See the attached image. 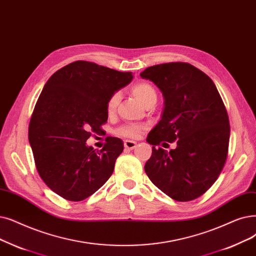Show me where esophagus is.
<instances>
[{
  "label": "esophagus",
  "mask_w": 256,
  "mask_h": 256,
  "mask_svg": "<svg viewBox=\"0 0 256 256\" xmlns=\"http://www.w3.org/2000/svg\"><path fill=\"white\" fill-rule=\"evenodd\" d=\"M137 146V142L132 140H124V148L126 150H134Z\"/></svg>",
  "instance_id": "esophagus-1"
}]
</instances>
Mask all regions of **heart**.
<instances>
[{
	"mask_svg": "<svg viewBox=\"0 0 256 256\" xmlns=\"http://www.w3.org/2000/svg\"><path fill=\"white\" fill-rule=\"evenodd\" d=\"M132 92L136 96L138 100L144 106H146L150 102H156L157 100V93H156V90L154 86L146 82H140L135 84L132 86ZM120 102V93L116 92L112 96L108 98V100L106 102V114L108 116L113 115L117 106ZM142 128L137 124H126L122 126L116 130V134L122 137H128V138H137L140 134Z\"/></svg>",
	"mask_w": 256,
	"mask_h": 256,
	"instance_id": "heart-1",
	"label": "heart"
}]
</instances>
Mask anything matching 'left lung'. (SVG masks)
<instances>
[{
    "label": "left lung",
    "instance_id": "8db88e82",
    "mask_svg": "<svg viewBox=\"0 0 256 256\" xmlns=\"http://www.w3.org/2000/svg\"><path fill=\"white\" fill-rule=\"evenodd\" d=\"M140 76L164 97L161 120L148 134L152 157L144 170L160 190L176 201H192L216 181L228 154L230 126L214 82L187 62L148 66ZM176 142L170 152L156 148Z\"/></svg>",
    "mask_w": 256,
    "mask_h": 256
}]
</instances>
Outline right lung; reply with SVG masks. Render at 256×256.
<instances>
[{"instance_id":"1","label":"right lung","mask_w":256,"mask_h":256,"mask_svg":"<svg viewBox=\"0 0 256 256\" xmlns=\"http://www.w3.org/2000/svg\"><path fill=\"white\" fill-rule=\"evenodd\" d=\"M132 77V72L77 60L48 80L32 113L28 137L36 170L52 192L82 201L112 176L124 143L108 137L102 150H96L86 140L108 121V98Z\"/></svg>"}]
</instances>
